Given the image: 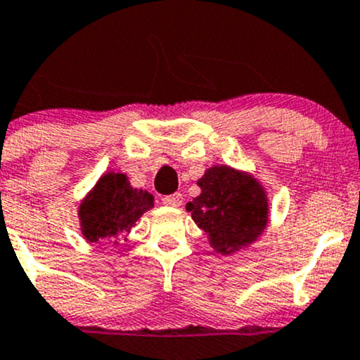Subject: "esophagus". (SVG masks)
<instances>
[{
  "instance_id": "1",
  "label": "esophagus",
  "mask_w": 360,
  "mask_h": 360,
  "mask_svg": "<svg viewBox=\"0 0 360 360\" xmlns=\"http://www.w3.org/2000/svg\"><path fill=\"white\" fill-rule=\"evenodd\" d=\"M164 201L167 207H181L183 205V195L181 193H176V195H169V196H164Z\"/></svg>"
}]
</instances>
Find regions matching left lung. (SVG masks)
Listing matches in <instances>:
<instances>
[{
	"label": "left lung",
	"mask_w": 360,
	"mask_h": 360,
	"mask_svg": "<svg viewBox=\"0 0 360 360\" xmlns=\"http://www.w3.org/2000/svg\"><path fill=\"white\" fill-rule=\"evenodd\" d=\"M201 193L186 205L191 219L215 252L229 256L248 250L264 232L270 217L268 195L250 172L213 165L196 181Z\"/></svg>",
	"instance_id": "1"
}]
</instances>
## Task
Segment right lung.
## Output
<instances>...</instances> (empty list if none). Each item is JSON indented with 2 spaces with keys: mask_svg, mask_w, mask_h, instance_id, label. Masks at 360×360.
Returning a JSON list of instances; mask_svg holds the SVG:
<instances>
[{
  "mask_svg": "<svg viewBox=\"0 0 360 360\" xmlns=\"http://www.w3.org/2000/svg\"><path fill=\"white\" fill-rule=\"evenodd\" d=\"M150 208H153V195L133 188L124 172L108 171L80 201V232L89 243L117 238L122 232L129 234Z\"/></svg>",
  "mask_w": 360,
  "mask_h": 360,
  "instance_id": "1",
  "label": "right lung"
}]
</instances>
